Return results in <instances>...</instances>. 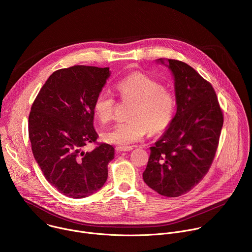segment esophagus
Wrapping results in <instances>:
<instances>
[{
	"label": "esophagus",
	"instance_id": "obj_1",
	"mask_svg": "<svg viewBox=\"0 0 252 252\" xmlns=\"http://www.w3.org/2000/svg\"><path fill=\"white\" fill-rule=\"evenodd\" d=\"M132 149H133L132 147H117V148H116L117 152H119V153H122V152H129V151H131Z\"/></svg>",
	"mask_w": 252,
	"mask_h": 252
}]
</instances>
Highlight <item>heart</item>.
I'll use <instances>...</instances> for the list:
<instances>
[{
	"label": "heart",
	"mask_w": 252,
	"mask_h": 252,
	"mask_svg": "<svg viewBox=\"0 0 252 252\" xmlns=\"http://www.w3.org/2000/svg\"><path fill=\"white\" fill-rule=\"evenodd\" d=\"M123 100L133 101L128 122L116 125L102 132V139L119 147H127L141 139L148 130L157 134L163 131L172 121L175 112V97L154 78L136 71L116 85ZM116 100L106 93H100L94 101V113L102 124L114 119Z\"/></svg>",
	"instance_id": "1"
}]
</instances>
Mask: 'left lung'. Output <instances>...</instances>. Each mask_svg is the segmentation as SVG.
I'll list each match as a JSON object with an SVG mask.
<instances>
[{"label": "left lung", "instance_id": "1", "mask_svg": "<svg viewBox=\"0 0 252 252\" xmlns=\"http://www.w3.org/2000/svg\"><path fill=\"white\" fill-rule=\"evenodd\" d=\"M174 79L176 114L151 148L142 173L158 193L176 197L192 189L207 173L223 125V114L212 86L188 63L158 59Z\"/></svg>", "mask_w": 252, "mask_h": 252}]
</instances>
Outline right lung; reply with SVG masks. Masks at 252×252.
I'll list each match as a JSON object with an SVG mask.
<instances>
[{
  "label": "right lung",
  "mask_w": 252,
  "mask_h": 252,
  "mask_svg": "<svg viewBox=\"0 0 252 252\" xmlns=\"http://www.w3.org/2000/svg\"><path fill=\"white\" fill-rule=\"evenodd\" d=\"M110 75V67L58 69L32 102L29 116L32 155L47 181L65 196L87 197L107 179L115 149L107 143L92 152L84 148L98 137L93 106Z\"/></svg>",
  "instance_id": "right-lung-1"
}]
</instances>
